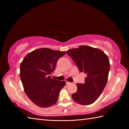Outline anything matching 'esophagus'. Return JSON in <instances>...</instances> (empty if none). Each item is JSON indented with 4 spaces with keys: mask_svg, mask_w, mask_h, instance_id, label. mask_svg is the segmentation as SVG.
<instances>
[{
    "mask_svg": "<svg viewBox=\"0 0 129 129\" xmlns=\"http://www.w3.org/2000/svg\"><path fill=\"white\" fill-rule=\"evenodd\" d=\"M72 83H70V82H69V81H66V84H67V85H68V84H71Z\"/></svg>",
    "mask_w": 129,
    "mask_h": 129,
    "instance_id": "1",
    "label": "esophagus"
}]
</instances>
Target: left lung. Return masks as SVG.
<instances>
[{"mask_svg": "<svg viewBox=\"0 0 129 129\" xmlns=\"http://www.w3.org/2000/svg\"><path fill=\"white\" fill-rule=\"evenodd\" d=\"M80 72L87 74L85 83L76 84L78 89L72 94L73 99L79 104H92L100 96L108 79L110 62L108 56L97 48L81 45L67 51Z\"/></svg>", "mask_w": 129, "mask_h": 129, "instance_id": "1", "label": "left lung"}]
</instances>
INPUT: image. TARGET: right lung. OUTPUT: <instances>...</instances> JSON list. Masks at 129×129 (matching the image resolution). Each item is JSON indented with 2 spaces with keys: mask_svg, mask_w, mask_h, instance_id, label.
Returning a JSON list of instances; mask_svg holds the SVG:
<instances>
[{
  "mask_svg": "<svg viewBox=\"0 0 129 129\" xmlns=\"http://www.w3.org/2000/svg\"><path fill=\"white\" fill-rule=\"evenodd\" d=\"M64 51L40 48L24 57L20 67V77L25 94L33 103L41 108H48L57 102L65 81L51 78L57 60Z\"/></svg>",
  "mask_w": 129,
  "mask_h": 129,
  "instance_id": "add662e5",
  "label": "right lung"
}]
</instances>
